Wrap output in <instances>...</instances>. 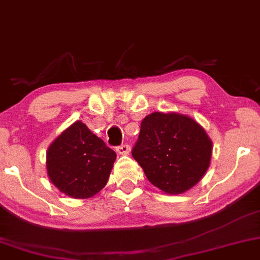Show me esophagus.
I'll list each match as a JSON object with an SVG mask.
<instances>
[{"mask_svg":"<svg viewBox=\"0 0 260 260\" xmlns=\"http://www.w3.org/2000/svg\"><path fill=\"white\" fill-rule=\"evenodd\" d=\"M116 151L120 155H128V154H129V151H131V146L128 145V144H122V145L117 146Z\"/></svg>","mask_w":260,"mask_h":260,"instance_id":"34e87169","label":"esophagus"}]
</instances>
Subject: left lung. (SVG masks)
<instances>
[{
  "label": "left lung",
  "instance_id": "obj_1",
  "mask_svg": "<svg viewBox=\"0 0 260 260\" xmlns=\"http://www.w3.org/2000/svg\"><path fill=\"white\" fill-rule=\"evenodd\" d=\"M212 142L192 118L154 112L142 121L132 156L146 178L167 193H181L198 184L209 167Z\"/></svg>",
  "mask_w": 260,
  "mask_h": 260
}]
</instances>
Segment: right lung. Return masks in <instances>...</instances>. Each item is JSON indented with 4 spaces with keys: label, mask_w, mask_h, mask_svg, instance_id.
I'll return each instance as SVG.
<instances>
[{
    "label": "right lung",
    "mask_w": 260,
    "mask_h": 260,
    "mask_svg": "<svg viewBox=\"0 0 260 260\" xmlns=\"http://www.w3.org/2000/svg\"><path fill=\"white\" fill-rule=\"evenodd\" d=\"M115 160L116 152L77 121L51 144L47 172L61 192L87 199L106 185Z\"/></svg>",
    "instance_id": "right-lung-1"
}]
</instances>
